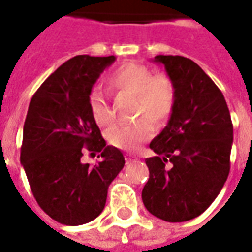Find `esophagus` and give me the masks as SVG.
Returning <instances> with one entry per match:
<instances>
[{"mask_svg": "<svg viewBox=\"0 0 252 252\" xmlns=\"http://www.w3.org/2000/svg\"><path fill=\"white\" fill-rule=\"evenodd\" d=\"M126 163H132V162H136L137 159H135L133 157H131V155H126Z\"/></svg>", "mask_w": 252, "mask_h": 252, "instance_id": "esophagus-1", "label": "esophagus"}]
</instances>
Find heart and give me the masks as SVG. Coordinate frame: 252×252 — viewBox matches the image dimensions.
<instances>
[{"label": "heart", "instance_id": "b5f03b06", "mask_svg": "<svg viewBox=\"0 0 252 252\" xmlns=\"http://www.w3.org/2000/svg\"><path fill=\"white\" fill-rule=\"evenodd\" d=\"M108 85L113 92L135 95L133 115L139 119L131 124L113 126L106 132L108 142L124 151H136L143 143L153 136L154 126H163L170 120L175 108L174 82L167 74H151L146 64L139 62H124L117 66L108 77ZM90 115L99 126H109L113 117L109 102L101 89H93L89 95Z\"/></svg>", "mask_w": 252, "mask_h": 252}]
</instances>
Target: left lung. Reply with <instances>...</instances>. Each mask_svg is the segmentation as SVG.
<instances>
[{"mask_svg":"<svg viewBox=\"0 0 252 252\" xmlns=\"http://www.w3.org/2000/svg\"><path fill=\"white\" fill-rule=\"evenodd\" d=\"M174 82L177 99L167 126L150 143V178L142 191L147 211L164 221L200 216L229 174L233 126L224 95L197 63L157 55Z\"/></svg>","mask_w":252,"mask_h":252,"instance_id":"8db88e82","label":"left lung"}]
</instances>
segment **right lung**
Returning <instances> with one entry per match:
<instances>
[{
	"mask_svg": "<svg viewBox=\"0 0 252 252\" xmlns=\"http://www.w3.org/2000/svg\"><path fill=\"white\" fill-rule=\"evenodd\" d=\"M115 61L113 55L71 58L30 102L20 160L39 206L64 225L86 224L104 211L110 182L126 163L120 150L106 144L89 110L94 83ZM85 151L99 152L103 160L82 164Z\"/></svg>",
	"mask_w": 252,
	"mask_h": 252,
	"instance_id": "add662e5",
	"label": "right lung"
}]
</instances>
